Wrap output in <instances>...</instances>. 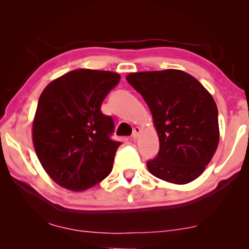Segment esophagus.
I'll list each match as a JSON object with an SVG mask.
<instances>
[{
	"label": "esophagus",
	"instance_id": "1",
	"mask_svg": "<svg viewBox=\"0 0 249 249\" xmlns=\"http://www.w3.org/2000/svg\"><path fill=\"white\" fill-rule=\"evenodd\" d=\"M139 134H141V128H139V127H135V128H134V131H132V136H131L132 139H135V141H136V139L138 138Z\"/></svg>",
	"mask_w": 249,
	"mask_h": 249
}]
</instances>
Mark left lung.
<instances>
[{
	"label": "left lung",
	"instance_id": "obj_1",
	"mask_svg": "<svg viewBox=\"0 0 249 249\" xmlns=\"http://www.w3.org/2000/svg\"><path fill=\"white\" fill-rule=\"evenodd\" d=\"M125 79L151 110L160 151L148 171L164 181L185 185L202 175L219 145L217 107L212 95L185 71L129 73Z\"/></svg>",
	"mask_w": 249,
	"mask_h": 249
}]
</instances>
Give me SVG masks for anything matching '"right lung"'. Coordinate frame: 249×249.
<instances>
[{"mask_svg":"<svg viewBox=\"0 0 249 249\" xmlns=\"http://www.w3.org/2000/svg\"><path fill=\"white\" fill-rule=\"evenodd\" d=\"M120 81L112 71L77 69L47 85L33 120V144L50 178L63 188L84 192L107 178L120 142L110 135L113 119L102 102Z\"/></svg>","mask_w":249,"mask_h":249,"instance_id":"1","label":"right lung"}]
</instances>
